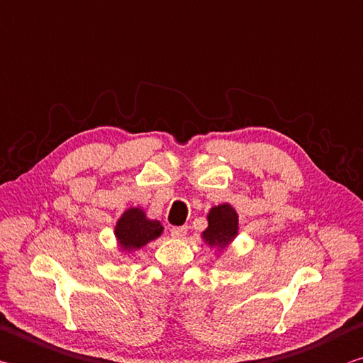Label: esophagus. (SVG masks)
<instances>
[{"instance_id":"esophagus-1","label":"esophagus","mask_w":363,"mask_h":363,"mask_svg":"<svg viewBox=\"0 0 363 363\" xmlns=\"http://www.w3.org/2000/svg\"><path fill=\"white\" fill-rule=\"evenodd\" d=\"M186 235H187V227L186 225L171 228V236H173V238H176V240H181Z\"/></svg>"}]
</instances>
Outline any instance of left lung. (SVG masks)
Instances as JSON below:
<instances>
[{
	"label": "left lung",
	"mask_w": 363,
	"mask_h": 363,
	"mask_svg": "<svg viewBox=\"0 0 363 363\" xmlns=\"http://www.w3.org/2000/svg\"><path fill=\"white\" fill-rule=\"evenodd\" d=\"M238 235V213L232 204L213 206L208 213V228L201 233L203 241L217 250L227 249Z\"/></svg>",
	"instance_id": "8db88e82"
}]
</instances>
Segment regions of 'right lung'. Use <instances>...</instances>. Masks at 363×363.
I'll return each instance as SVG.
<instances>
[{
	"mask_svg": "<svg viewBox=\"0 0 363 363\" xmlns=\"http://www.w3.org/2000/svg\"><path fill=\"white\" fill-rule=\"evenodd\" d=\"M163 233V225L160 220L147 219L146 213L141 208H128L118 217L116 223V240L117 246L123 252H133L141 249L147 242L159 238Z\"/></svg>",
	"mask_w": 363,
	"mask_h": 363,
	"instance_id": "add662e5",
	"label": "right lung"
}]
</instances>
